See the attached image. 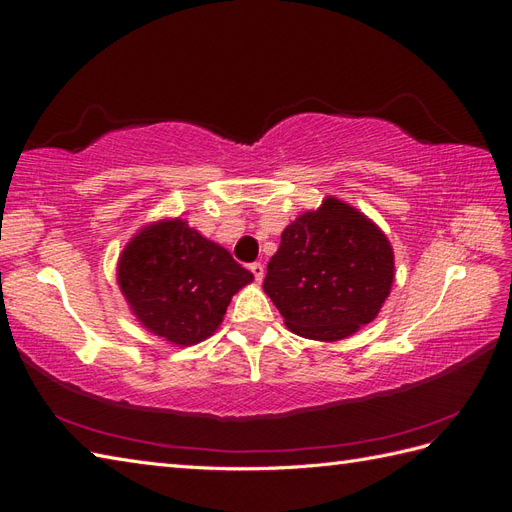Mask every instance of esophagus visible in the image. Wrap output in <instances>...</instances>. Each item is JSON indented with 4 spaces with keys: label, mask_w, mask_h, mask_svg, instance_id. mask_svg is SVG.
Masks as SVG:
<instances>
[{
    "label": "esophagus",
    "mask_w": 512,
    "mask_h": 512,
    "mask_svg": "<svg viewBox=\"0 0 512 512\" xmlns=\"http://www.w3.org/2000/svg\"><path fill=\"white\" fill-rule=\"evenodd\" d=\"M250 271L254 273V280H256L258 284H260L262 280H265V267H262V262H252Z\"/></svg>",
    "instance_id": "1"
}]
</instances>
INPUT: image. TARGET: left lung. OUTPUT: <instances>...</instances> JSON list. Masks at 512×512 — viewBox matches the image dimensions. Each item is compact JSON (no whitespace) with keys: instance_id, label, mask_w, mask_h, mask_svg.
<instances>
[{"instance_id":"obj_1","label":"left lung","mask_w":512,"mask_h":512,"mask_svg":"<svg viewBox=\"0 0 512 512\" xmlns=\"http://www.w3.org/2000/svg\"><path fill=\"white\" fill-rule=\"evenodd\" d=\"M393 277V247L384 232L327 196L320 209L284 228L262 288L292 333L337 342L378 316Z\"/></svg>"}]
</instances>
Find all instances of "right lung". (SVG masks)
<instances>
[{
	"instance_id": "obj_1",
	"label": "right lung",
	"mask_w": 512,
	"mask_h": 512,
	"mask_svg": "<svg viewBox=\"0 0 512 512\" xmlns=\"http://www.w3.org/2000/svg\"><path fill=\"white\" fill-rule=\"evenodd\" d=\"M252 280L228 250L179 218L136 232L117 265V282L132 314L175 346L211 337L232 294Z\"/></svg>"
}]
</instances>
